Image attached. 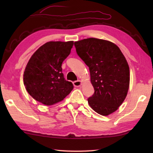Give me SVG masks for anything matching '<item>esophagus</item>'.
<instances>
[{
    "label": "esophagus",
    "instance_id": "1",
    "mask_svg": "<svg viewBox=\"0 0 153 153\" xmlns=\"http://www.w3.org/2000/svg\"><path fill=\"white\" fill-rule=\"evenodd\" d=\"M82 82L80 80H77V81H75L73 82V84L75 87H79L81 86Z\"/></svg>",
    "mask_w": 153,
    "mask_h": 153
}]
</instances>
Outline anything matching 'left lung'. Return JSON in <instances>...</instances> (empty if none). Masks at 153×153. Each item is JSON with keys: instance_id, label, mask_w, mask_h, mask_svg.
Returning <instances> with one entry per match:
<instances>
[{"instance_id": "1", "label": "left lung", "mask_w": 153, "mask_h": 153, "mask_svg": "<svg viewBox=\"0 0 153 153\" xmlns=\"http://www.w3.org/2000/svg\"><path fill=\"white\" fill-rule=\"evenodd\" d=\"M77 55L89 67L94 93L88 99L95 112L107 116L126 98L129 67L120 48L110 41L90 38L74 42Z\"/></svg>"}]
</instances>
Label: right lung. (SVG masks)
<instances>
[{"instance_id":"obj_1","label":"right lung","mask_w":153,"mask_h":153,"mask_svg":"<svg viewBox=\"0 0 153 153\" xmlns=\"http://www.w3.org/2000/svg\"><path fill=\"white\" fill-rule=\"evenodd\" d=\"M74 41H51L33 54L25 67L24 84L36 100L45 105L61 102L74 89L65 79L62 63L71 53Z\"/></svg>"}]
</instances>
